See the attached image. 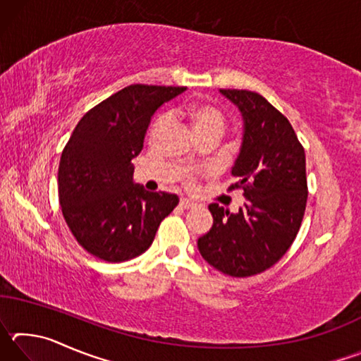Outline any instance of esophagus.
<instances>
[{"label": "esophagus", "mask_w": 361, "mask_h": 361, "mask_svg": "<svg viewBox=\"0 0 361 361\" xmlns=\"http://www.w3.org/2000/svg\"><path fill=\"white\" fill-rule=\"evenodd\" d=\"M180 205L183 209H195V207H197V202H194V200H189V199H181Z\"/></svg>", "instance_id": "34e87169"}]
</instances>
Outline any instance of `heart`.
Instances as JSON below:
<instances>
[{
  "mask_svg": "<svg viewBox=\"0 0 361 361\" xmlns=\"http://www.w3.org/2000/svg\"><path fill=\"white\" fill-rule=\"evenodd\" d=\"M170 116H180V118L185 119L191 130L194 132V135L200 138L205 135H221L224 127H226V116L219 108L215 105H210V103H191V105L183 106L175 109L173 113H170ZM167 126V119L166 116H161L154 124H152L151 130H149V140L151 142H156V140L161 137V133L164 132ZM199 172L197 170H186L183 173L181 180L185 185L191 186L197 180Z\"/></svg>",
  "mask_w": 361,
  "mask_h": 361,
  "instance_id": "1",
  "label": "heart"
}]
</instances>
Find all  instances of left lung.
Instances as JSON below:
<instances>
[{"instance_id": "1", "label": "left lung", "mask_w": 361, "mask_h": 361, "mask_svg": "<svg viewBox=\"0 0 361 361\" xmlns=\"http://www.w3.org/2000/svg\"><path fill=\"white\" fill-rule=\"evenodd\" d=\"M240 109L243 140L232 176L247 202L239 213L210 204L212 229L199 237L202 258L231 277H250L272 267L288 252L307 204L305 154L290 121L264 97L219 89Z\"/></svg>"}]
</instances>
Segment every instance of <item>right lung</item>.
Instances as JSON below:
<instances>
[{
    "instance_id": "right-lung-1",
    "label": "right lung",
    "mask_w": 361,
    "mask_h": 361,
    "mask_svg": "<svg viewBox=\"0 0 361 361\" xmlns=\"http://www.w3.org/2000/svg\"><path fill=\"white\" fill-rule=\"evenodd\" d=\"M186 87L132 84L89 109L65 145L59 166V202L85 252L108 262L145 253L178 195L133 185L151 116Z\"/></svg>"
}]
</instances>
